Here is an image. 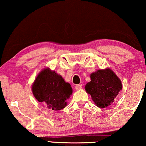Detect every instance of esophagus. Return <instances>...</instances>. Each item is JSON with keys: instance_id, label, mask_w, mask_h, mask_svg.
I'll return each mask as SVG.
<instances>
[{"instance_id": "esophagus-1", "label": "esophagus", "mask_w": 146, "mask_h": 146, "mask_svg": "<svg viewBox=\"0 0 146 146\" xmlns=\"http://www.w3.org/2000/svg\"><path fill=\"white\" fill-rule=\"evenodd\" d=\"M82 85H81V84H79V85H76L75 86V90H80V89H82Z\"/></svg>"}]
</instances>
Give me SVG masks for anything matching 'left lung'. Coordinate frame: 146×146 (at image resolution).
I'll return each mask as SVG.
<instances>
[{
  "mask_svg": "<svg viewBox=\"0 0 146 146\" xmlns=\"http://www.w3.org/2000/svg\"><path fill=\"white\" fill-rule=\"evenodd\" d=\"M91 81L86 84L85 90L99 108H105L113 103L122 88L120 79L110 68L97 70L90 75Z\"/></svg>",
  "mask_w": 146,
  "mask_h": 146,
  "instance_id": "1",
  "label": "left lung"
}]
</instances>
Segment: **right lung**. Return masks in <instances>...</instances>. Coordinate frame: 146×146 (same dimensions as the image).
I'll use <instances>...</instances> for the list:
<instances>
[{
    "instance_id": "obj_1",
    "label": "right lung",
    "mask_w": 146,
    "mask_h": 146,
    "mask_svg": "<svg viewBox=\"0 0 146 146\" xmlns=\"http://www.w3.org/2000/svg\"><path fill=\"white\" fill-rule=\"evenodd\" d=\"M33 95L50 110L58 111L66 106V100L73 93L70 84L61 75L45 68L38 73L32 86Z\"/></svg>"
}]
</instances>
